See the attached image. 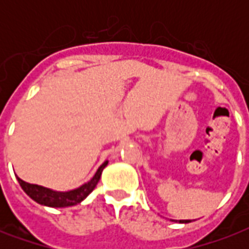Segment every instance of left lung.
Wrapping results in <instances>:
<instances>
[{
    "instance_id": "8db88e82",
    "label": "left lung",
    "mask_w": 249,
    "mask_h": 249,
    "mask_svg": "<svg viewBox=\"0 0 249 249\" xmlns=\"http://www.w3.org/2000/svg\"><path fill=\"white\" fill-rule=\"evenodd\" d=\"M176 222H177V221H176ZM178 222H179V224H189V222H191V221H190V220H179Z\"/></svg>"
}]
</instances>
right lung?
I'll return each instance as SVG.
<instances>
[{"instance_id":"add662e5","label":"right lung","mask_w":249,"mask_h":249,"mask_svg":"<svg viewBox=\"0 0 249 249\" xmlns=\"http://www.w3.org/2000/svg\"><path fill=\"white\" fill-rule=\"evenodd\" d=\"M107 164H108V160H106L105 163L98 168L90 181H88L77 189L70 190V191H55V190L48 189L44 186L33 185V183L23 181L18 176L17 179L19 185L21 186V189L24 190V193L38 204L52 207V208H66V207H72V205L81 203L93 191Z\"/></svg>"}]
</instances>
